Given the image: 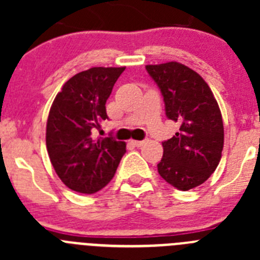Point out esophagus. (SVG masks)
<instances>
[{"instance_id": "34e87169", "label": "esophagus", "mask_w": 260, "mask_h": 260, "mask_svg": "<svg viewBox=\"0 0 260 260\" xmlns=\"http://www.w3.org/2000/svg\"><path fill=\"white\" fill-rule=\"evenodd\" d=\"M130 143L133 144V146H135V147H142L144 144V141H130Z\"/></svg>"}]
</instances>
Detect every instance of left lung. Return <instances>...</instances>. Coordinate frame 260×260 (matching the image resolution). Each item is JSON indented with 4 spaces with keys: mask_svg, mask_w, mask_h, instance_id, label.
Here are the masks:
<instances>
[{
    "mask_svg": "<svg viewBox=\"0 0 260 260\" xmlns=\"http://www.w3.org/2000/svg\"><path fill=\"white\" fill-rule=\"evenodd\" d=\"M161 91L165 114L180 122V132L162 142L158 174L176 189L187 191L215 172L224 147L221 112L203 78L180 62L147 65Z\"/></svg>",
    "mask_w": 260,
    "mask_h": 260,
    "instance_id": "8db88e82",
    "label": "left lung"
}]
</instances>
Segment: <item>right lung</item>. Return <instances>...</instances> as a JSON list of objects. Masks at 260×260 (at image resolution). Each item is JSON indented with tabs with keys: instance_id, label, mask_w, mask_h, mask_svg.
<instances>
[{
	"instance_id": "1",
	"label": "right lung",
	"mask_w": 260,
	"mask_h": 260,
	"mask_svg": "<svg viewBox=\"0 0 260 260\" xmlns=\"http://www.w3.org/2000/svg\"><path fill=\"white\" fill-rule=\"evenodd\" d=\"M125 68H91L62 86L47 121V150L57 176L82 194L102 190L113 178L126 143L95 138L107 119L105 103Z\"/></svg>"
}]
</instances>
